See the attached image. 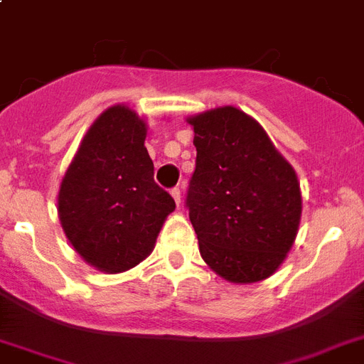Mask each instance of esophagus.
I'll return each mask as SVG.
<instances>
[{
	"instance_id": "1",
	"label": "esophagus",
	"mask_w": 364,
	"mask_h": 364,
	"mask_svg": "<svg viewBox=\"0 0 364 364\" xmlns=\"http://www.w3.org/2000/svg\"><path fill=\"white\" fill-rule=\"evenodd\" d=\"M171 196H173L177 208H179V205H181V191H179V188H173V191H171Z\"/></svg>"
}]
</instances>
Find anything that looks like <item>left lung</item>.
<instances>
[{"label": "left lung", "mask_w": 364, "mask_h": 364, "mask_svg": "<svg viewBox=\"0 0 364 364\" xmlns=\"http://www.w3.org/2000/svg\"><path fill=\"white\" fill-rule=\"evenodd\" d=\"M187 122L196 147L187 205L200 255L227 282H262L283 264L299 232V177L264 128L234 105Z\"/></svg>", "instance_id": "1"}]
</instances>
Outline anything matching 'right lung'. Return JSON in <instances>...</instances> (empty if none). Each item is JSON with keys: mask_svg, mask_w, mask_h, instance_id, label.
Returning a JSON list of instances; mask_svg holds the SVG:
<instances>
[{"mask_svg": "<svg viewBox=\"0 0 364 364\" xmlns=\"http://www.w3.org/2000/svg\"><path fill=\"white\" fill-rule=\"evenodd\" d=\"M145 137V119L124 104L111 105L87 130L60 183L65 238L104 274L130 270L147 259L176 210L173 198L154 183Z\"/></svg>", "mask_w": 364, "mask_h": 364, "instance_id": "obj_1", "label": "right lung"}]
</instances>
